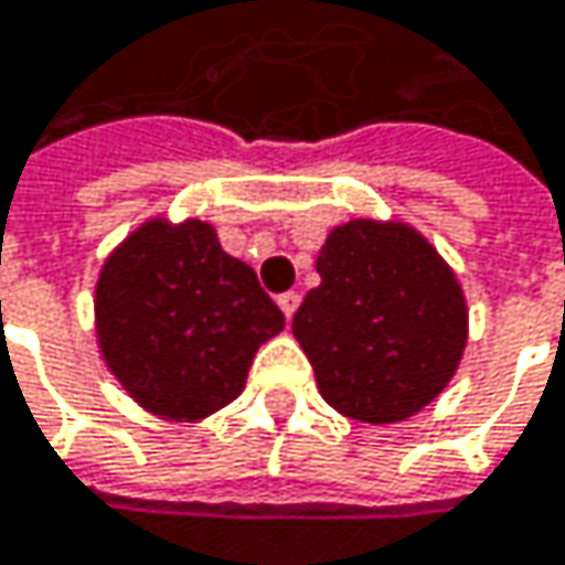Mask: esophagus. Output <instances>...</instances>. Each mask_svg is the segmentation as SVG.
<instances>
[{"mask_svg":"<svg viewBox=\"0 0 565 565\" xmlns=\"http://www.w3.org/2000/svg\"><path fill=\"white\" fill-rule=\"evenodd\" d=\"M278 307L284 310V317L290 320V317L297 313V307H300V294H297V290H287V294L278 297Z\"/></svg>","mask_w":565,"mask_h":565,"instance_id":"esophagus-1","label":"esophagus"}]
</instances>
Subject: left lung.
Masks as SVG:
<instances>
[{"mask_svg": "<svg viewBox=\"0 0 565 565\" xmlns=\"http://www.w3.org/2000/svg\"><path fill=\"white\" fill-rule=\"evenodd\" d=\"M320 287L294 313L320 394L362 424H397L427 407L466 349L462 287L404 223L352 220L317 258Z\"/></svg>", "mask_w": 565, "mask_h": 565, "instance_id": "obj_1", "label": "left lung"}]
</instances>
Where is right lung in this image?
I'll return each instance as SVG.
<instances>
[{
  "label": "right lung",
  "instance_id": "1",
  "mask_svg": "<svg viewBox=\"0 0 565 565\" xmlns=\"http://www.w3.org/2000/svg\"><path fill=\"white\" fill-rule=\"evenodd\" d=\"M284 330L258 275L216 230L151 220L109 255L96 284L106 365L131 397L171 420H200L245 387L262 342Z\"/></svg>",
  "mask_w": 565,
  "mask_h": 565
}]
</instances>
